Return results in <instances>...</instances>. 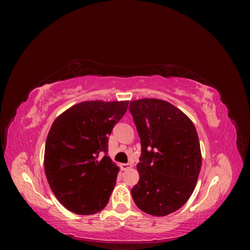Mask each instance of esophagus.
Masks as SVG:
<instances>
[{
  "label": "esophagus",
  "mask_w": 250,
  "mask_h": 250,
  "mask_svg": "<svg viewBox=\"0 0 250 250\" xmlns=\"http://www.w3.org/2000/svg\"><path fill=\"white\" fill-rule=\"evenodd\" d=\"M120 167H121V169H122L123 171H126L128 169H130L132 167V165L131 164H121Z\"/></svg>",
  "instance_id": "esophagus-1"
}]
</instances>
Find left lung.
<instances>
[{
  "label": "left lung",
  "instance_id": "8db88e82",
  "mask_svg": "<svg viewBox=\"0 0 250 250\" xmlns=\"http://www.w3.org/2000/svg\"><path fill=\"white\" fill-rule=\"evenodd\" d=\"M140 135V180L131 188L137 207L152 216H166L191 197L201 168L197 131L185 113L167 101H130Z\"/></svg>",
  "mask_w": 250,
  "mask_h": 250
}]
</instances>
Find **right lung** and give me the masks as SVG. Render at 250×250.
Instances as JSON below:
<instances>
[{"mask_svg": "<svg viewBox=\"0 0 250 250\" xmlns=\"http://www.w3.org/2000/svg\"><path fill=\"white\" fill-rule=\"evenodd\" d=\"M127 106L128 101L81 102L50 128L44 172L58 201L75 214L98 213L109 201L119 168L107 155L108 135Z\"/></svg>", "mask_w": 250, "mask_h": 250, "instance_id": "obj_1", "label": "right lung"}]
</instances>
